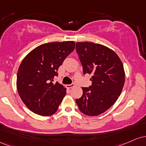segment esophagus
Listing matches in <instances>:
<instances>
[{"label":"esophagus","instance_id":"1","mask_svg":"<svg viewBox=\"0 0 146 146\" xmlns=\"http://www.w3.org/2000/svg\"><path fill=\"white\" fill-rule=\"evenodd\" d=\"M74 86V83H71V84H69V85H66V87L68 88H72Z\"/></svg>","mask_w":146,"mask_h":146}]
</instances>
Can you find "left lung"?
<instances>
[{
	"label": "left lung",
	"mask_w": 146,
	"mask_h": 146,
	"mask_svg": "<svg viewBox=\"0 0 146 146\" xmlns=\"http://www.w3.org/2000/svg\"><path fill=\"white\" fill-rule=\"evenodd\" d=\"M83 74L92 75V85L82 88L83 95L76 99L81 112L97 116L108 110L120 96L125 83L123 65L108 47L90 42L76 43Z\"/></svg>",
	"instance_id": "8db88e82"
}]
</instances>
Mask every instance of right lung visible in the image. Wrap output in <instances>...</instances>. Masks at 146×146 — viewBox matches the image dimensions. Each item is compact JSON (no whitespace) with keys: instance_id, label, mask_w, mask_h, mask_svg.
I'll list each match as a JSON object with an SVG mask.
<instances>
[{"instance_id":"right-lung-1","label":"right lung","mask_w":146,"mask_h":146,"mask_svg":"<svg viewBox=\"0 0 146 146\" xmlns=\"http://www.w3.org/2000/svg\"><path fill=\"white\" fill-rule=\"evenodd\" d=\"M74 41L53 42L36 47L21 62L16 87L21 100L32 112L50 116L58 110L66 94L60 83H54L58 70L74 50Z\"/></svg>"}]
</instances>
